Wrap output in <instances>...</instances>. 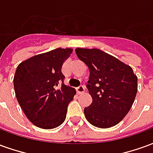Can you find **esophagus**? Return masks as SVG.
<instances>
[{
  "label": "esophagus",
  "instance_id": "obj_1",
  "mask_svg": "<svg viewBox=\"0 0 153 153\" xmlns=\"http://www.w3.org/2000/svg\"><path fill=\"white\" fill-rule=\"evenodd\" d=\"M84 91H85V89H84V87L83 85H80V86L76 88V92L78 94H82V93H84Z\"/></svg>",
  "mask_w": 153,
  "mask_h": 153
}]
</instances>
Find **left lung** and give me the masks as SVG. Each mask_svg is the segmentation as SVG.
Masks as SVG:
<instances>
[{"instance_id":"1","label":"left lung","mask_w":153,"mask_h":153,"mask_svg":"<svg viewBox=\"0 0 153 153\" xmlns=\"http://www.w3.org/2000/svg\"><path fill=\"white\" fill-rule=\"evenodd\" d=\"M77 56L90 71L87 88L93 102L84 108L91 125L112 127L128 114L138 91V78L130 66L98 49L77 48Z\"/></svg>"}]
</instances>
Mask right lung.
I'll use <instances>...</instances> for the list:
<instances>
[{"instance_id":"1","label":"right lung","mask_w":153,"mask_h":153,"mask_svg":"<svg viewBox=\"0 0 153 153\" xmlns=\"http://www.w3.org/2000/svg\"><path fill=\"white\" fill-rule=\"evenodd\" d=\"M72 52L70 48H57L25 60L16 69V98L27 118L39 128H56L65 120L76 91L64 84L61 68Z\"/></svg>"}]
</instances>
